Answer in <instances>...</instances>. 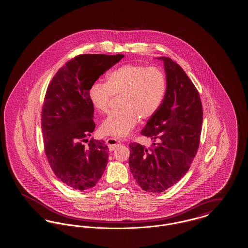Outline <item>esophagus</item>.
I'll use <instances>...</instances> for the list:
<instances>
[{"instance_id":"34e87169","label":"esophagus","mask_w":248,"mask_h":248,"mask_svg":"<svg viewBox=\"0 0 248 248\" xmlns=\"http://www.w3.org/2000/svg\"><path fill=\"white\" fill-rule=\"evenodd\" d=\"M107 145L108 146V149L110 151H113L114 149H116L117 147H119L121 145V142L118 141L117 140L115 139H108L106 140Z\"/></svg>"}]
</instances>
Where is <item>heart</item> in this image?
<instances>
[{"label": "heart", "mask_w": 248, "mask_h": 248, "mask_svg": "<svg viewBox=\"0 0 248 248\" xmlns=\"http://www.w3.org/2000/svg\"><path fill=\"white\" fill-rule=\"evenodd\" d=\"M166 92L164 71L157 67L126 64L109 71L106 83L95 82L88 89V99L98 112H105L113 95H121L120 110L110 112L101 124L103 134L126 137L139 118H152Z\"/></svg>", "instance_id": "b5f03b06"}]
</instances>
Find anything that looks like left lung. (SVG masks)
Instances as JSON below:
<instances>
[{
    "label": "left lung",
    "mask_w": 248,
    "mask_h": 248,
    "mask_svg": "<svg viewBox=\"0 0 248 248\" xmlns=\"http://www.w3.org/2000/svg\"><path fill=\"white\" fill-rule=\"evenodd\" d=\"M164 62L166 92L163 102L141 130L153 148L131 143V173L142 189L163 192L188 172L197 153L202 123L200 95L183 69L169 58Z\"/></svg>",
    "instance_id": "8db88e82"
}]
</instances>
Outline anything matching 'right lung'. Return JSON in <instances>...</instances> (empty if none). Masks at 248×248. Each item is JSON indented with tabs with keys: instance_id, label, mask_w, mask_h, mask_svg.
Here are the masks:
<instances>
[{
	"instance_id": "obj_1",
	"label": "right lung",
	"mask_w": 248,
	"mask_h": 248,
	"mask_svg": "<svg viewBox=\"0 0 248 248\" xmlns=\"http://www.w3.org/2000/svg\"><path fill=\"white\" fill-rule=\"evenodd\" d=\"M124 55H80L68 61L48 85L42 111L45 151L52 170L72 189L93 188L108 159L103 140L88 141L94 130L88 89Z\"/></svg>"
}]
</instances>
